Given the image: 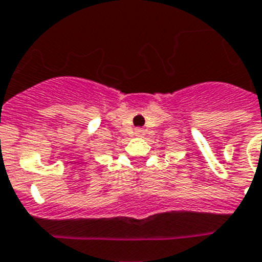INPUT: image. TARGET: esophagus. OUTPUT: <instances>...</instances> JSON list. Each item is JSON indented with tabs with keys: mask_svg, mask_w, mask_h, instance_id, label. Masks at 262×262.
<instances>
[{
	"mask_svg": "<svg viewBox=\"0 0 262 262\" xmlns=\"http://www.w3.org/2000/svg\"><path fill=\"white\" fill-rule=\"evenodd\" d=\"M135 135L137 136V137H141V136H144V130H142L141 127H137L135 130Z\"/></svg>",
	"mask_w": 262,
	"mask_h": 262,
	"instance_id": "1",
	"label": "esophagus"
}]
</instances>
